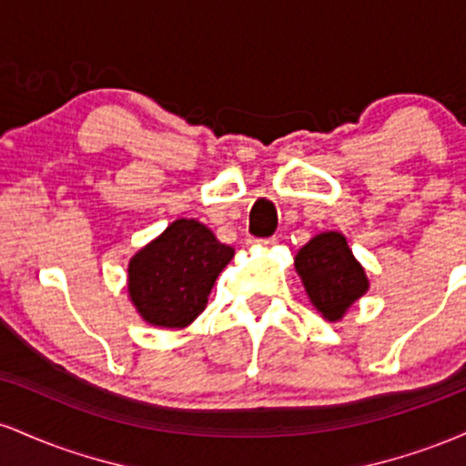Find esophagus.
Returning <instances> with one entry per match:
<instances>
[{
    "instance_id": "esophagus-1",
    "label": "esophagus",
    "mask_w": 466,
    "mask_h": 466,
    "mask_svg": "<svg viewBox=\"0 0 466 466\" xmlns=\"http://www.w3.org/2000/svg\"><path fill=\"white\" fill-rule=\"evenodd\" d=\"M274 243L276 238H249V245H254V248H269Z\"/></svg>"
}]
</instances>
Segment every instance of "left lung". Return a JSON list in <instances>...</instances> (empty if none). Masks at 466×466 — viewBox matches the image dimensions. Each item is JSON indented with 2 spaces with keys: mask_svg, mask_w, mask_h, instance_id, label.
Masks as SVG:
<instances>
[{
  "mask_svg": "<svg viewBox=\"0 0 466 466\" xmlns=\"http://www.w3.org/2000/svg\"><path fill=\"white\" fill-rule=\"evenodd\" d=\"M293 265L309 300L329 322H339L352 304L370 289L366 269L339 232L315 234L304 248L298 249Z\"/></svg>",
  "mask_w": 466,
  "mask_h": 466,
  "instance_id": "8db88e82",
  "label": "left lung"
}]
</instances>
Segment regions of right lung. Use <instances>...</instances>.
Listing matches in <instances>:
<instances>
[{
	"label": "right lung",
	"instance_id": "1",
	"mask_svg": "<svg viewBox=\"0 0 466 466\" xmlns=\"http://www.w3.org/2000/svg\"><path fill=\"white\" fill-rule=\"evenodd\" d=\"M234 258L210 228L177 218L131 256L127 267L129 300L147 324L186 329L206 309L218 274Z\"/></svg>",
	"mask_w": 466,
	"mask_h": 466
}]
</instances>
